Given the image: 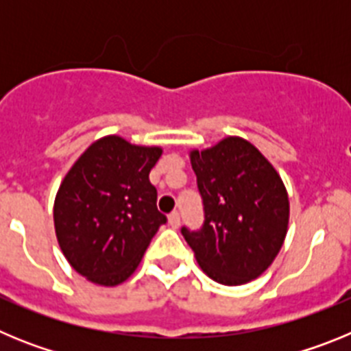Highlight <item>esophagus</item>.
<instances>
[{"label":"esophagus","instance_id":"obj_1","mask_svg":"<svg viewBox=\"0 0 351 351\" xmlns=\"http://www.w3.org/2000/svg\"><path fill=\"white\" fill-rule=\"evenodd\" d=\"M169 225L172 226V228H178V226L181 225V216H179L178 210H173V213L169 214Z\"/></svg>","mask_w":351,"mask_h":351}]
</instances>
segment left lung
Returning a JSON list of instances; mask_svg holds the SVG:
<instances>
[{"label": "left lung", "instance_id": "left-lung-1", "mask_svg": "<svg viewBox=\"0 0 351 351\" xmlns=\"http://www.w3.org/2000/svg\"><path fill=\"white\" fill-rule=\"evenodd\" d=\"M204 202V225L186 243L202 271L226 287L267 271L288 230L290 202L280 173L251 142L226 137L190 153Z\"/></svg>", "mask_w": 351, "mask_h": 351}]
</instances>
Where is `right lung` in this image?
Segmentation results:
<instances>
[{"instance_id": "add662e5", "label": "right lung", "mask_w": 351, "mask_h": 351, "mask_svg": "<svg viewBox=\"0 0 351 351\" xmlns=\"http://www.w3.org/2000/svg\"><path fill=\"white\" fill-rule=\"evenodd\" d=\"M163 149L107 135L73 163L54 200L64 258L91 283L116 287L138 267L165 214L149 172Z\"/></svg>"}]
</instances>
